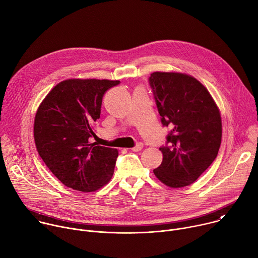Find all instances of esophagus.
Masks as SVG:
<instances>
[{
  "label": "esophagus",
  "mask_w": 258,
  "mask_h": 258,
  "mask_svg": "<svg viewBox=\"0 0 258 258\" xmlns=\"http://www.w3.org/2000/svg\"><path fill=\"white\" fill-rule=\"evenodd\" d=\"M143 147H144V145H143V143H138L134 148H133V151H135V152H138V151H141L142 149H143Z\"/></svg>",
  "instance_id": "1"
}]
</instances>
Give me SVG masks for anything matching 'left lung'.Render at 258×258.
Returning a JSON list of instances; mask_svg holds the SVG:
<instances>
[{
	"label": "left lung",
	"mask_w": 258,
	"mask_h": 258,
	"mask_svg": "<svg viewBox=\"0 0 258 258\" xmlns=\"http://www.w3.org/2000/svg\"><path fill=\"white\" fill-rule=\"evenodd\" d=\"M163 126L170 132L159 148L163 159L153 170L170 188L193 183L214 161L222 143V118L207 89L178 72H153L149 78Z\"/></svg>",
	"instance_id": "8db88e82"
}]
</instances>
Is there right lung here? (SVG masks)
<instances>
[{"label": "right lung", "mask_w": 258, "mask_h": 258, "mask_svg": "<svg viewBox=\"0 0 258 258\" xmlns=\"http://www.w3.org/2000/svg\"><path fill=\"white\" fill-rule=\"evenodd\" d=\"M119 81L72 79L59 83L36 111V149L52 173L66 187L96 191L111 179L118 151L90 143L100 118L106 91Z\"/></svg>", "instance_id": "obj_1"}]
</instances>
